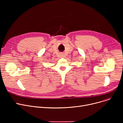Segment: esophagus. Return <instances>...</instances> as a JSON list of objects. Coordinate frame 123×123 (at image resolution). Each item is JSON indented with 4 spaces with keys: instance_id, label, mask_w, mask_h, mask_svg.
Segmentation results:
<instances>
[{
    "instance_id": "1",
    "label": "esophagus",
    "mask_w": 123,
    "mask_h": 123,
    "mask_svg": "<svg viewBox=\"0 0 123 123\" xmlns=\"http://www.w3.org/2000/svg\"><path fill=\"white\" fill-rule=\"evenodd\" d=\"M60 57H65V54H61L60 55Z\"/></svg>"
}]
</instances>
